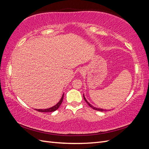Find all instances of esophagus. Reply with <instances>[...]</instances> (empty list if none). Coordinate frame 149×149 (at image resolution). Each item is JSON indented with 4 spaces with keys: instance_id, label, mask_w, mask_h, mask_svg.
<instances>
[{
    "instance_id": "34e87169",
    "label": "esophagus",
    "mask_w": 149,
    "mask_h": 149,
    "mask_svg": "<svg viewBox=\"0 0 149 149\" xmlns=\"http://www.w3.org/2000/svg\"><path fill=\"white\" fill-rule=\"evenodd\" d=\"M79 71H80L81 74H83L84 73V69H81V70Z\"/></svg>"
}]
</instances>
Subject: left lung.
I'll return each instance as SVG.
<instances>
[{"mask_svg":"<svg viewBox=\"0 0 149 149\" xmlns=\"http://www.w3.org/2000/svg\"><path fill=\"white\" fill-rule=\"evenodd\" d=\"M83 97H84V100H85V101L86 102V103L88 104L89 105V107H91V108H93V109H94V110H96V111H101V112H102V111H106V109H102V108H99V107H94V106H93V105H91V104H90L87 100H86V97H84V94H83Z\"/></svg>","mask_w":149,"mask_h":149,"instance_id":"obj_1","label":"left lung"}]
</instances>
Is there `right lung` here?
<instances>
[{"mask_svg":"<svg viewBox=\"0 0 149 149\" xmlns=\"http://www.w3.org/2000/svg\"><path fill=\"white\" fill-rule=\"evenodd\" d=\"M63 96H64V93H63V96H62V97L61 98V100H60V101L58 102L56 105H55V106H53V107H49V108H47V109H36L35 110H37L38 111H39V112H49L55 111L60 106L61 104L62 103L63 100Z\"/></svg>","mask_w":149,"mask_h":149,"instance_id":"add662e5","label":"right lung"}]
</instances>
